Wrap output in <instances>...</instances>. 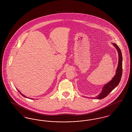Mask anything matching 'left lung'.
<instances>
[{"label":"left lung","instance_id":"8db88e82","mask_svg":"<svg viewBox=\"0 0 132 132\" xmlns=\"http://www.w3.org/2000/svg\"><path fill=\"white\" fill-rule=\"evenodd\" d=\"M112 44L115 47L116 50H117V52L118 53V57H119L118 64V66L116 71V73H115L116 74L114 76V77L112 78V79L103 86L101 93L97 96H96V97H94L93 98L98 99V100H101V99L104 98L119 85L120 82L122 74V59L123 58H122V52L119 46L117 44L115 43H112Z\"/></svg>","mask_w":132,"mask_h":132}]
</instances>
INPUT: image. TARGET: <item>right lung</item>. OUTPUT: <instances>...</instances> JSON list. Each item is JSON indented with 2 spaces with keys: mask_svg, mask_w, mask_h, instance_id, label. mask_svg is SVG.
<instances>
[{
  "mask_svg": "<svg viewBox=\"0 0 132 132\" xmlns=\"http://www.w3.org/2000/svg\"><path fill=\"white\" fill-rule=\"evenodd\" d=\"M18 91L19 92L20 94H21V95H22L23 96H24V97H26V98H29V99H31V100H34V98H29V97H27V96H25V95H24V94H22V93H21V92H20L19 91V90H18Z\"/></svg>",
  "mask_w": 132,
  "mask_h": 132,
  "instance_id": "right-lung-1",
  "label": "right lung"
}]
</instances>
